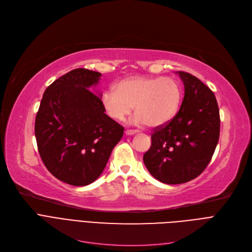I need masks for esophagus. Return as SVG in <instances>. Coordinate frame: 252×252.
<instances>
[{
  "mask_svg": "<svg viewBox=\"0 0 252 252\" xmlns=\"http://www.w3.org/2000/svg\"><path fill=\"white\" fill-rule=\"evenodd\" d=\"M138 132H139L138 130H126L125 131L126 135H134V134H136V133H138Z\"/></svg>",
  "mask_w": 252,
  "mask_h": 252,
  "instance_id": "34e87169",
  "label": "esophagus"
}]
</instances>
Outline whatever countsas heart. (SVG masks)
<instances>
[{"instance_id":"1","label":"heart","mask_w":252,"mask_h":252,"mask_svg":"<svg viewBox=\"0 0 252 252\" xmlns=\"http://www.w3.org/2000/svg\"><path fill=\"white\" fill-rule=\"evenodd\" d=\"M181 95L179 82L172 77L136 76L117 83L115 90L103 92L100 102L112 120L124 121L134 107L136 124L157 128L176 116Z\"/></svg>"}]
</instances>
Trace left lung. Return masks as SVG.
Wrapping results in <instances>:
<instances>
[{"label":"left lung","instance_id":"1","mask_svg":"<svg viewBox=\"0 0 252 252\" xmlns=\"http://www.w3.org/2000/svg\"><path fill=\"white\" fill-rule=\"evenodd\" d=\"M184 84L179 112L157 127L143 156L146 169L159 182L181 184L209 165L220 137V113L214 93L197 77L177 71Z\"/></svg>","mask_w":252,"mask_h":252}]
</instances>
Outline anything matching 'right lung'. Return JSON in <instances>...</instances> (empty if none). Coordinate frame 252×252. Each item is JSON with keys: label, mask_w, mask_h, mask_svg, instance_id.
I'll return each instance as SVG.
<instances>
[{"label": "right lung", "mask_w": 252, "mask_h": 252, "mask_svg": "<svg viewBox=\"0 0 252 252\" xmlns=\"http://www.w3.org/2000/svg\"><path fill=\"white\" fill-rule=\"evenodd\" d=\"M100 76L84 68L66 73L47 88L36 114L34 133L44 166L73 186L98 178L124 133L101 107V94L94 90Z\"/></svg>", "instance_id": "obj_1"}]
</instances>
